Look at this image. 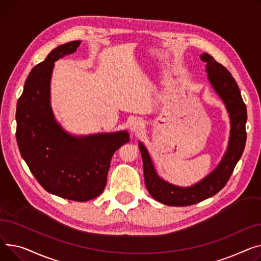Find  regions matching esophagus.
<instances>
[{
	"label": "esophagus",
	"mask_w": 261,
	"mask_h": 261,
	"mask_svg": "<svg viewBox=\"0 0 261 261\" xmlns=\"http://www.w3.org/2000/svg\"><path fill=\"white\" fill-rule=\"evenodd\" d=\"M144 126H145V124H144L143 121H141V120H135V121H133L132 123H130L129 129H130L132 133H139V132H141L144 128Z\"/></svg>",
	"instance_id": "34e87169"
}]
</instances>
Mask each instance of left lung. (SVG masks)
Instances as JSON below:
<instances>
[{
	"label": "left lung",
	"instance_id": "8db88e82",
	"mask_svg": "<svg viewBox=\"0 0 261 261\" xmlns=\"http://www.w3.org/2000/svg\"><path fill=\"white\" fill-rule=\"evenodd\" d=\"M200 59L205 63L207 80L222 100L229 117L231 129H229L228 144L222 159L208 175L191 187H178L162 179L157 174L148 150L139 141L145 187L152 198L166 205H192L216 195L224 188L233 174L246 146L247 106L243 103L235 79L231 72L208 54L204 53L200 55Z\"/></svg>",
	"mask_w": 261,
	"mask_h": 261
}]
</instances>
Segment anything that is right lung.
I'll use <instances>...</instances> for the list:
<instances>
[{"label": "right lung", "mask_w": 261, "mask_h": 261, "mask_svg": "<svg viewBox=\"0 0 261 261\" xmlns=\"http://www.w3.org/2000/svg\"><path fill=\"white\" fill-rule=\"evenodd\" d=\"M81 41L58 46L29 72L17 104V142L38 182L50 194L88 201L105 189L115 151L129 141L126 130L75 136L56 120L50 104L55 62L76 51Z\"/></svg>", "instance_id": "1"}]
</instances>
